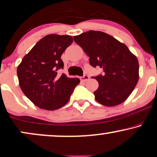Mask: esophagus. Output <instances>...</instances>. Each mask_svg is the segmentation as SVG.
I'll list each match as a JSON object with an SVG mask.
<instances>
[{
  "instance_id": "esophagus-1",
  "label": "esophagus",
  "mask_w": 157,
  "mask_h": 157,
  "mask_svg": "<svg viewBox=\"0 0 157 157\" xmlns=\"http://www.w3.org/2000/svg\"><path fill=\"white\" fill-rule=\"evenodd\" d=\"M80 79L81 80V81H83V82H85V81L88 80L89 79H90V77L88 75H84V76L82 77H80Z\"/></svg>"
}]
</instances>
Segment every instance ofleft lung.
I'll use <instances>...</instances> for the list:
<instances>
[{"mask_svg": "<svg viewBox=\"0 0 157 157\" xmlns=\"http://www.w3.org/2000/svg\"><path fill=\"white\" fill-rule=\"evenodd\" d=\"M75 42L89 56L90 64L100 67L104 75L93 77L98 82L93 93L99 104L114 106L131 94L139 79L138 59L124 43L101 31L90 30L74 36Z\"/></svg>", "mask_w": 157, "mask_h": 157, "instance_id": "8db88e82", "label": "left lung"}]
</instances>
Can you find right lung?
<instances>
[{"instance_id":"1","label":"right lung","mask_w":157,"mask_h":157,"mask_svg":"<svg viewBox=\"0 0 157 157\" xmlns=\"http://www.w3.org/2000/svg\"><path fill=\"white\" fill-rule=\"evenodd\" d=\"M72 41L70 35H48L40 40L18 66L21 90L39 108L52 111L64 106L80 83L78 78L57 75V70L64 68L61 55Z\"/></svg>"}]
</instances>
